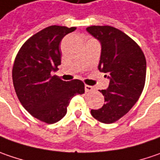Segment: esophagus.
<instances>
[{
  "mask_svg": "<svg viewBox=\"0 0 160 160\" xmlns=\"http://www.w3.org/2000/svg\"><path fill=\"white\" fill-rule=\"evenodd\" d=\"M92 90H93V88L91 87V86L85 85V91H86V92H90V91H92Z\"/></svg>",
  "mask_w": 160,
  "mask_h": 160,
  "instance_id": "1",
  "label": "esophagus"
}]
</instances>
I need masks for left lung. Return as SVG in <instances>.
<instances>
[{"mask_svg":"<svg viewBox=\"0 0 160 160\" xmlns=\"http://www.w3.org/2000/svg\"><path fill=\"white\" fill-rule=\"evenodd\" d=\"M101 45L98 70L109 80L102 89L105 104L91 110L98 121L112 123L126 115L138 101L146 79V59L141 47L121 30L110 26L86 28Z\"/></svg>","mask_w":160,"mask_h":160,"instance_id":"left-lung-1","label":"left lung"}]
</instances>
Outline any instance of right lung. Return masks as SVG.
I'll return each instance as SVG.
<instances>
[{
    "label": "right lung",
    "instance_id": "right-lung-1",
    "mask_svg": "<svg viewBox=\"0 0 160 160\" xmlns=\"http://www.w3.org/2000/svg\"><path fill=\"white\" fill-rule=\"evenodd\" d=\"M75 29L45 28L25 42L15 58L12 80L18 98L32 116L46 123L63 118L72 98L85 92L81 80L64 81L52 76L61 64L60 43Z\"/></svg>",
    "mask_w": 160,
    "mask_h": 160
}]
</instances>
